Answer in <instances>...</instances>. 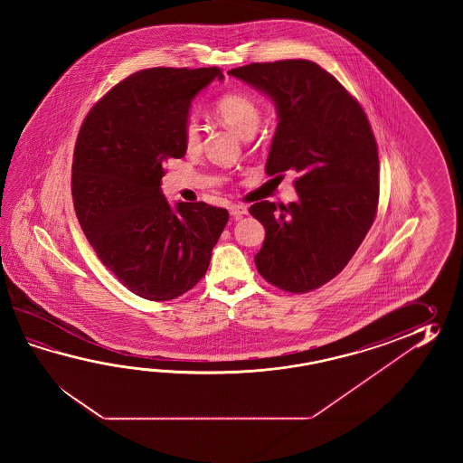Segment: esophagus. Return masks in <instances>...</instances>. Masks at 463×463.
Returning a JSON list of instances; mask_svg holds the SVG:
<instances>
[{"instance_id":"1","label":"esophagus","mask_w":463,"mask_h":463,"mask_svg":"<svg viewBox=\"0 0 463 463\" xmlns=\"http://www.w3.org/2000/svg\"><path fill=\"white\" fill-rule=\"evenodd\" d=\"M230 215L232 217L240 218L243 217V215H246L248 213V208L245 207V205H230Z\"/></svg>"}]
</instances>
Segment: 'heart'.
Masks as SVG:
<instances>
[{
    "label": "heart",
    "mask_w": 463,
    "mask_h": 463,
    "mask_svg": "<svg viewBox=\"0 0 463 463\" xmlns=\"http://www.w3.org/2000/svg\"><path fill=\"white\" fill-rule=\"evenodd\" d=\"M217 118L228 128L236 130L241 137H251L261 120V109L255 99L243 92H228L215 102ZM202 144V128L197 118H188L184 126V146L188 152H195Z\"/></svg>",
    "instance_id": "1"
}]
</instances>
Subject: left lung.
<instances>
[{"label":"left lung","mask_w":463,"mask_h":463,"mask_svg":"<svg viewBox=\"0 0 463 463\" xmlns=\"http://www.w3.org/2000/svg\"><path fill=\"white\" fill-rule=\"evenodd\" d=\"M230 76L273 99L278 126L266 174H298V200H263L250 213L263 223L258 273L288 293H307L339 275L374 223L379 154L361 104L313 61L253 62Z\"/></svg>","instance_id":"1"}]
</instances>
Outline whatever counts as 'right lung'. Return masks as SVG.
<instances>
[{
	"instance_id": "right-lung-1",
	"label": "right lung",
	"mask_w": 463,
	"mask_h": 463,
	"mask_svg": "<svg viewBox=\"0 0 463 463\" xmlns=\"http://www.w3.org/2000/svg\"><path fill=\"white\" fill-rule=\"evenodd\" d=\"M215 78L223 79L218 68L138 71L79 128L71 178L79 225L102 265L144 299H175L197 285L227 225L225 208H172L160 192L164 164L187 152L192 100Z\"/></svg>"
}]
</instances>
